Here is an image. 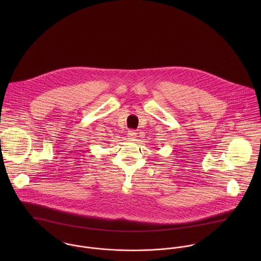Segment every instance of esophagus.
Segmentation results:
<instances>
[{
    "instance_id": "34e87169",
    "label": "esophagus",
    "mask_w": 261,
    "mask_h": 261,
    "mask_svg": "<svg viewBox=\"0 0 261 261\" xmlns=\"http://www.w3.org/2000/svg\"><path fill=\"white\" fill-rule=\"evenodd\" d=\"M127 138H128V140L135 142L138 139V134L136 132H134V130H129L128 134H127Z\"/></svg>"
}]
</instances>
